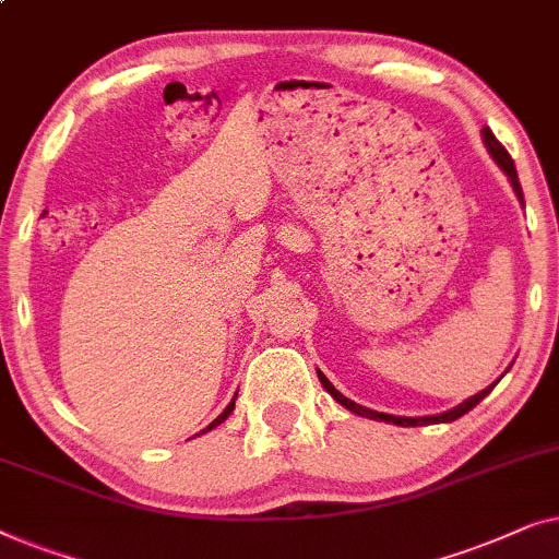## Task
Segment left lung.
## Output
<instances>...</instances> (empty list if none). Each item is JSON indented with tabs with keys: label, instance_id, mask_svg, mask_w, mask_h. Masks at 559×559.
I'll use <instances>...</instances> for the list:
<instances>
[{
	"label": "left lung",
	"instance_id": "obj_1",
	"mask_svg": "<svg viewBox=\"0 0 559 559\" xmlns=\"http://www.w3.org/2000/svg\"><path fill=\"white\" fill-rule=\"evenodd\" d=\"M481 136H484V144H486V148H489V154H491V159L497 162V167L504 171L507 175V179H509V185H512V190H514V194H516V200H519V204H522L524 207V194H522V185H519V177H516V167H514V162H512V156H509V152L504 146L499 144L497 141V136H493L491 133V129H481ZM512 367V365H509ZM509 367H507V372H509ZM504 372V374H507ZM317 374H319V380H321V384H324V390L329 392V395H332L336 403H340L342 407H347V411H352L355 415H361V418H369V420H384V423H392V426H403V428H407V426H433V423H451V420H455V418H461V415H466L468 411H474V407L481 403V400L489 395V392L493 390V384H489V388L486 390H481V392H476L474 397H468V400H463L461 405H455V407H451V411H445V413H438V415H423V418H403V415H388V413H377V411H369V407H365V405H359V403H355V400H349V397H344L340 390L334 388L332 382L326 380V374L321 372V369H317Z\"/></svg>",
	"mask_w": 559,
	"mask_h": 559
}]
</instances>
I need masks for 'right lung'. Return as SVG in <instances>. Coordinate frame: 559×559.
I'll return each mask as SVG.
<instances>
[{"instance_id":"1","label":"right lung","mask_w":559,"mask_h":559,"mask_svg":"<svg viewBox=\"0 0 559 559\" xmlns=\"http://www.w3.org/2000/svg\"><path fill=\"white\" fill-rule=\"evenodd\" d=\"M235 397H238V392H235ZM235 397L230 400V405H227V407H225V411H223V413H219V415H217V418L210 423V426H207V428H204V430H200V433H207V430H212V428H217V426H219V423H223V420H227V415H230V413L235 411Z\"/></svg>"}]
</instances>
